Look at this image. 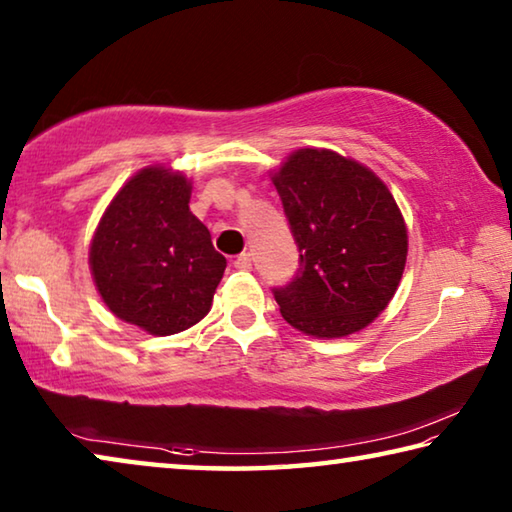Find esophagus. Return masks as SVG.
Returning a JSON list of instances; mask_svg holds the SVG:
<instances>
[{"label": "esophagus", "instance_id": "esophagus-1", "mask_svg": "<svg viewBox=\"0 0 512 512\" xmlns=\"http://www.w3.org/2000/svg\"><path fill=\"white\" fill-rule=\"evenodd\" d=\"M235 268H239V271H250V268H253V259H250L248 253L239 255V257L235 259Z\"/></svg>", "mask_w": 512, "mask_h": 512}]
</instances>
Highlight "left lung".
I'll return each instance as SVG.
<instances>
[{"mask_svg": "<svg viewBox=\"0 0 512 512\" xmlns=\"http://www.w3.org/2000/svg\"><path fill=\"white\" fill-rule=\"evenodd\" d=\"M271 180L300 248L298 275L273 289L280 314L316 339L368 327L393 300L409 253L391 189L329 149L293 151Z\"/></svg>", "mask_w": 512, "mask_h": 512, "instance_id": "1", "label": "left lung"}]
</instances>
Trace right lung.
Returning a JSON list of instances; mask_svg holds the SVG:
<instances>
[{
	"mask_svg": "<svg viewBox=\"0 0 512 512\" xmlns=\"http://www.w3.org/2000/svg\"><path fill=\"white\" fill-rule=\"evenodd\" d=\"M192 180L151 164L112 198L90 241V273L117 318L153 336L185 332L212 309L225 257L189 212Z\"/></svg>",
	"mask_w": 512,
	"mask_h": 512,
	"instance_id": "obj_1",
	"label": "right lung"
}]
</instances>
